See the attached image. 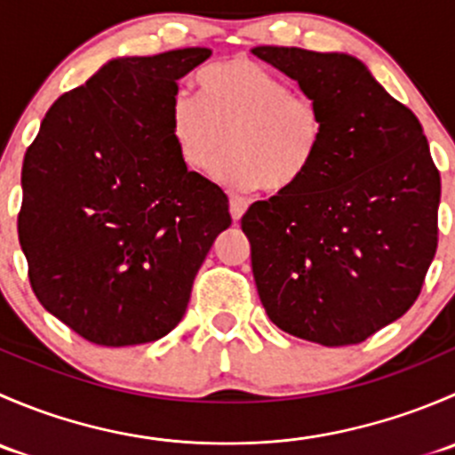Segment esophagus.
I'll use <instances>...</instances> for the list:
<instances>
[{
    "label": "esophagus",
    "instance_id": "34e87169",
    "mask_svg": "<svg viewBox=\"0 0 455 455\" xmlns=\"http://www.w3.org/2000/svg\"><path fill=\"white\" fill-rule=\"evenodd\" d=\"M246 209H249V202L240 198V196H235V198H231V202H228V211H231L233 220H240L246 213Z\"/></svg>",
    "mask_w": 455,
    "mask_h": 455
}]
</instances>
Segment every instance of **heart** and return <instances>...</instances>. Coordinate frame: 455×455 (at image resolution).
Returning a JSON list of instances; mask_svg holds the SVG:
<instances>
[{"label": "heart", "mask_w": 455, "mask_h": 455, "mask_svg": "<svg viewBox=\"0 0 455 455\" xmlns=\"http://www.w3.org/2000/svg\"><path fill=\"white\" fill-rule=\"evenodd\" d=\"M196 85L198 100L178 94L169 105V139L185 167L209 172L228 142L220 180L283 194L308 176L325 140L313 99L244 57L211 63Z\"/></svg>", "instance_id": "heart-1"}]
</instances>
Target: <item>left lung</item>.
Wrapping results in <instances>:
<instances>
[{
    "label": "left lung",
    "instance_id": "obj_1",
    "mask_svg": "<svg viewBox=\"0 0 455 455\" xmlns=\"http://www.w3.org/2000/svg\"><path fill=\"white\" fill-rule=\"evenodd\" d=\"M319 105L325 140L291 191L242 218L266 315L292 337L355 346L419 297L438 246L440 173L423 125L361 59L257 45Z\"/></svg>",
    "mask_w": 455,
    "mask_h": 455
}]
</instances>
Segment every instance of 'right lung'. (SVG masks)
<instances>
[{"label":"right lung","mask_w":455,"mask_h":455,"mask_svg":"<svg viewBox=\"0 0 455 455\" xmlns=\"http://www.w3.org/2000/svg\"><path fill=\"white\" fill-rule=\"evenodd\" d=\"M211 57H116L59 96L21 169L20 244L50 315L96 346L163 339L180 323L228 198L169 139L178 79Z\"/></svg>","instance_id":"add662e5"}]
</instances>
